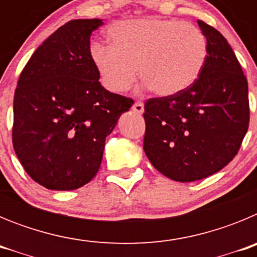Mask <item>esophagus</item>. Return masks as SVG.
Segmentation results:
<instances>
[{
	"label": "esophagus",
	"mask_w": 257,
	"mask_h": 257,
	"mask_svg": "<svg viewBox=\"0 0 257 257\" xmlns=\"http://www.w3.org/2000/svg\"><path fill=\"white\" fill-rule=\"evenodd\" d=\"M133 110L136 114H143V112H144V104L142 101H136L133 105Z\"/></svg>",
	"instance_id": "esophagus-1"
}]
</instances>
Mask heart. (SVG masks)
<instances>
[{"mask_svg":"<svg viewBox=\"0 0 257 257\" xmlns=\"http://www.w3.org/2000/svg\"><path fill=\"white\" fill-rule=\"evenodd\" d=\"M110 45L94 44L90 58L109 91L122 92L143 82L158 96L185 91L206 64L207 40L190 23L158 17L122 20L109 27Z\"/></svg>","mask_w":257,"mask_h":257,"instance_id":"obj_1","label":"heart"}]
</instances>
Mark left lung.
Segmentation results:
<instances>
[{
  "instance_id": "obj_1",
  "label": "left lung",
  "mask_w": 257,
  "mask_h": 257,
  "mask_svg": "<svg viewBox=\"0 0 257 257\" xmlns=\"http://www.w3.org/2000/svg\"><path fill=\"white\" fill-rule=\"evenodd\" d=\"M207 40L197 81L174 96L144 106V152L154 169L180 183L201 180L225 167L248 128V85L228 41L198 20Z\"/></svg>"
}]
</instances>
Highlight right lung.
Here are the masks:
<instances>
[{"label":"right lung","mask_w":257,"mask_h":257,"mask_svg":"<svg viewBox=\"0 0 257 257\" xmlns=\"http://www.w3.org/2000/svg\"><path fill=\"white\" fill-rule=\"evenodd\" d=\"M103 19H76L56 29L23 69L14 96L13 144L36 183L74 190L95 178L105 139L133 100L108 91L90 58Z\"/></svg>","instance_id":"add662e5"}]
</instances>
